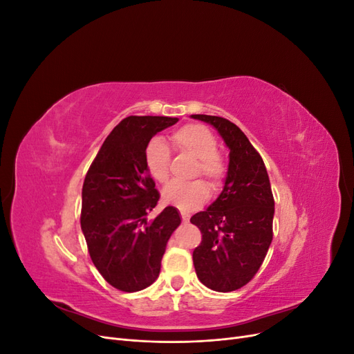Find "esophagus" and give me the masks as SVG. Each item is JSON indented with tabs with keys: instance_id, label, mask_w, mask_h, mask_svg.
Here are the masks:
<instances>
[{
	"instance_id": "esophagus-1",
	"label": "esophagus",
	"mask_w": 354,
	"mask_h": 354,
	"mask_svg": "<svg viewBox=\"0 0 354 354\" xmlns=\"http://www.w3.org/2000/svg\"><path fill=\"white\" fill-rule=\"evenodd\" d=\"M180 216H181V220H183L185 223H187L189 221V218H190V216L187 212H185V211H180Z\"/></svg>"
}]
</instances>
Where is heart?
I'll use <instances>...</instances> for the list:
<instances>
[{"instance_id": "1", "label": "heart", "mask_w": 354, "mask_h": 354, "mask_svg": "<svg viewBox=\"0 0 354 354\" xmlns=\"http://www.w3.org/2000/svg\"><path fill=\"white\" fill-rule=\"evenodd\" d=\"M173 147L178 152L196 158L194 176H202L211 189L217 190L226 177V164L217 152L218 142L211 130L201 124H187L178 128L169 137ZM169 149L162 138L153 137L145 147V164L149 174L158 183H167L169 178ZM209 190L201 180L190 183L173 181L162 190L167 203L183 211L201 207L208 199Z\"/></svg>"}]
</instances>
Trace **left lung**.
Instances as JSON below:
<instances>
[{
	"mask_svg": "<svg viewBox=\"0 0 354 354\" xmlns=\"http://www.w3.org/2000/svg\"><path fill=\"white\" fill-rule=\"evenodd\" d=\"M192 118L211 124L230 151L223 192L190 218L202 233L194 251L195 270L207 288L236 291L259 272L273 239L274 199L269 174L238 125L221 116Z\"/></svg>",
	"mask_w": 354,
	"mask_h": 354,
	"instance_id": "obj_1",
	"label": "left lung"
}]
</instances>
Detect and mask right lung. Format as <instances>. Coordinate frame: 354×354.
Masks as SVG:
<instances>
[{
    "label": "right lung",
    "instance_id": "1",
    "mask_svg": "<svg viewBox=\"0 0 354 354\" xmlns=\"http://www.w3.org/2000/svg\"><path fill=\"white\" fill-rule=\"evenodd\" d=\"M177 121L127 116L106 137L84 180L81 229L91 261L106 282L124 292L142 291L158 279L167 242L181 223L174 207L146 220L159 192L145 164V147Z\"/></svg>",
    "mask_w": 354,
    "mask_h": 354
}]
</instances>
